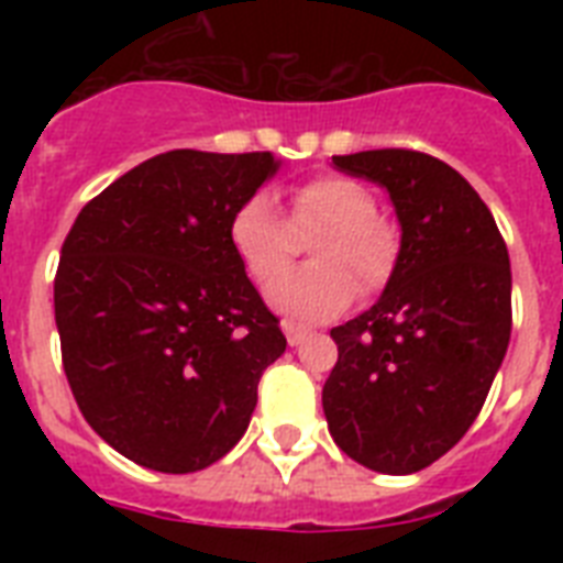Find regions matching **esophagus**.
Wrapping results in <instances>:
<instances>
[{
  "label": "esophagus",
  "instance_id": "esophagus-1",
  "mask_svg": "<svg viewBox=\"0 0 563 563\" xmlns=\"http://www.w3.org/2000/svg\"><path fill=\"white\" fill-rule=\"evenodd\" d=\"M283 330H286V342L291 344V347H298L303 339L309 335L307 327H298V324H291V321H283Z\"/></svg>",
  "mask_w": 563,
  "mask_h": 563
}]
</instances>
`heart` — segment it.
<instances>
[{"label":"heart","instance_id":"heart-1","mask_svg":"<svg viewBox=\"0 0 563 563\" xmlns=\"http://www.w3.org/2000/svg\"><path fill=\"white\" fill-rule=\"evenodd\" d=\"M309 236L316 263L283 274L268 289V303L298 321H324L351 307L356 280L362 291L383 289L400 256V230L360 180L318 175L289 192V221L274 210L265 192L247 195L228 224L239 263L256 283L274 280L291 263L298 236Z\"/></svg>","mask_w":563,"mask_h":563}]
</instances>
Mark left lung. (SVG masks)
<instances>
[{"mask_svg": "<svg viewBox=\"0 0 563 563\" xmlns=\"http://www.w3.org/2000/svg\"><path fill=\"white\" fill-rule=\"evenodd\" d=\"M333 163L388 189L402 236L383 298L330 330L327 427L353 462L406 476L453 450L485 406L511 339L508 247L476 189L438 157L376 148Z\"/></svg>", "mask_w": 563, "mask_h": 563, "instance_id": "8db88e82", "label": "left lung"}]
</instances>
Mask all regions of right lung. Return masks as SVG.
<instances>
[{
    "instance_id": "1",
    "label": "right lung",
    "mask_w": 563,
    "mask_h": 563,
    "mask_svg": "<svg viewBox=\"0 0 563 563\" xmlns=\"http://www.w3.org/2000/svg\"><path fill=\"white\" fill-rule=\"evenodd\" d=\"M277 172L268 152L157 154L84 203L60 247L55 324L84 420L131 462L195 473L245 435L286 351L228 239Z\"/></svg>"
}]
</instances>
